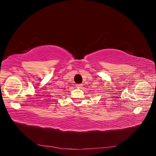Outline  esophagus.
I'll use <instances>...</instances> for the list:
<instances>
[{
    "mask_svg": "<svg viewBox=\"0 0 156 156\" xmlns=\"http://www.w3.org/2000/svg\"><path fill=\"white\" fill-rule=\"evenodd\" d=\"M83 84H76V87H78V88H81V87H83Z\"/></svg>",
    "mask_w": 156,
    "mask_h": 156,
    "instance_id": "1",
    "label": "esophagus"
}]
</instances>
